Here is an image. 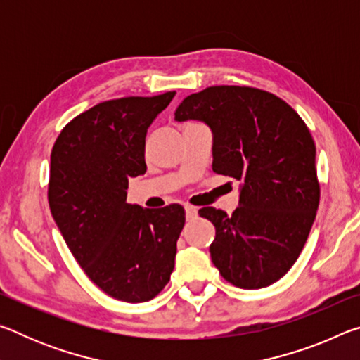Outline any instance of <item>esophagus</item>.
I'll list each match as a JSON object with an SVG mask.
<instances>
[{
	"instance_id": "1",
	"label": "esophagus",
	"mask_w": 360,
	"mask_h": 360,
	"mask_svg": "<svg viewBox=\"0 0 360 360\" xmlns=\"http://www.w3.org/2000/svg\"><path fill=\"white\" fill-rule=\"evenodd\" d=\"M197 216H198V210L195 208V206L187 205L186 206V217H187V221H193V219H197Z\"/></svg>"
}]
</instances>
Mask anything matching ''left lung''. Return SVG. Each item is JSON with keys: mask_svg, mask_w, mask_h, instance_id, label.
Returning <instances> with one entry per match:
<instances>
[{"mask_svg": "<svg viewBox=\"0 0 360 360\" xmlns=\"http://www.w3.org/2000/svg\"><path fill=\"white\" fill-rule=\"evenodd\" d=\"M178 122L212 131V172L241 182L233 214L206 206L216 227L210 252L225 281L262 289L295 264L319 206L316 146L300 115L276 95L214 85L182 100Z\"/></svg>", "mask_w": 360, "mask_h": 360, "instance_id": "8db88e82", "label": "left lung"}]
</instances>
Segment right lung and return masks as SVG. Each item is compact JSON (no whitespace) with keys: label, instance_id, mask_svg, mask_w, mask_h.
<instances>
[{"label":"right lung","instance_id":"obj_1","mask_svg":"<svg viewBox=\"0 0 360 360\" xmlns=\"http://www.w3.org/2000/svg\"><path fill=\"white\" fill-rule=\"evenodd\" d=\"M174 94L103 101L66 124L52 148L53 221L85 275L122 302L152 300L174 268L184 208L127 203L129 178L148 168L146 133Z\"/></svg>","mask_w":360,"mask_h":360}]
</instances>
